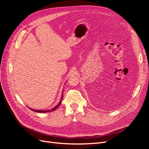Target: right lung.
Returning a JSON list of instances; mask_svg holds the SVG:
<instances>
[{"instance_id": "1", "label": "right lung", "mask_w": 149, "mask_h": 149, "mask_svg": "<svg viewBox=\"0 0 149 149\" xmlns=\"http://www.w3.org/2000/svg\"><path fill=\"white\" fill-rule=\"evenodd\" d=\"M63 94L62 93V96H61V101H60V102L58 104L55 106V107H54L53 108H52V109H51V110H35V109H31V108H30V109H31V110H32L33 111H35V112H40V113H45V112H51V111H55L56 109H57L58 108V107L60 105V104L61 103V101H62V99H63Z\"/></svg>"}]
</instances>
